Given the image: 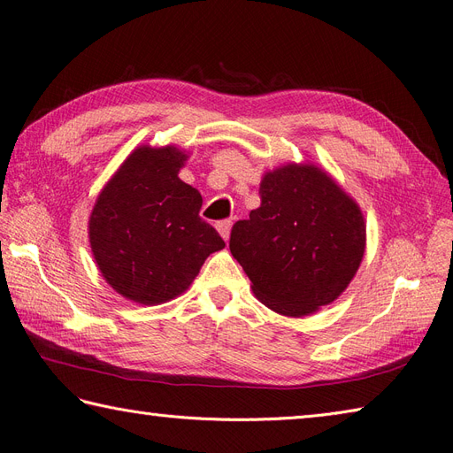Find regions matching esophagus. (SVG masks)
I'll list each match as a JSON object with an SVG mask.
<instances>
[{
	"label": "esophagus",
	"mask_w": 453,
	"mask_h": 453,
	"mask_svg": "<svg viewBox=\"0 0 453 453\" xmlns=\"http://www.w3.org/2000/svg\"><path fill=\"white\" fill-rule=\"evenodd\" d=\"M230 228H232V221H228V219H226V221H219V223H217V230H219V234L223 236V240H225V242H228V236H230Z\"/></svg>",
	"instance_id": "obj_1"
}]
</instances>
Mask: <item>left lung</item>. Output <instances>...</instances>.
Wrapping results in <instances>:
<instances>
[{
  "mask_svg": "<svg viewBox=\"0 0 453 453\" xmlns=\"http://www.w3.org/2000/svg\"><path fill=\"white\" fill-rule=\"evenodd\" d=\"M260 205L232 226L230 253L255 296L303 318L346 291L365 255L361 208L313 164H285L260 181Z\"/></svg>",
  "mask_w": 453,
  "mask_h": 453,
  "instance_id": "1",
  "label": "left lung"
}]
</instances>
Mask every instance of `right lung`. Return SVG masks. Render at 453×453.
Returning a JSON list of instances; mask_svg holds the SVG:
<instances>
[{
  "mask_svg": "<svg viewBox=\"0 0 453 453\" xmlns=\"http://www.w3.org/2000/svg\"><path fill=\"white\" fill-rule=\"evenodd\" d=\"M185 160L173 145L134 149L102 188L88 219L90 248L104 280L138 304L180 296L203 260L225 248L198 215V190L177 177Z\"/></svg>",
  "mask_w": 453,
  "mask_h": 453,
  "instance_id": "1",
  "label": "right lung"
}]
</instances>
